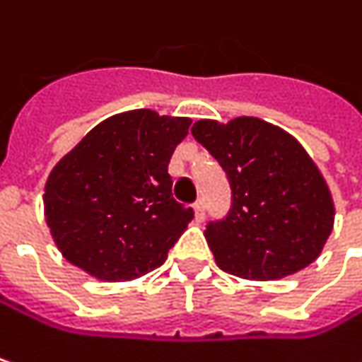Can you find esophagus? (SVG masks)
Instances as JSON below:
<instances>
[{
  "instance_id": "34e87169",
  "label": "esophagus",
  "mask_w": 362,
  "mask_h": 362,
  "mask_svg": "<svg viewBox=\"0 0 362 362\" xmlns=\"http://www.w3.org/2000/svg\"><path fill=\"white\" fill-rule=\"evenodd\" d=\"M194 212H195V222H204V218H206V204H204V199H197V202H195Z\"/></svg>"
}]
</instances>
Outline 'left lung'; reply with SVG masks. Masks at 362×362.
<instances>
[{
    "label": "left lung",
    "mask_w": 362,
    "mask_h": 362,
    "mask_svg": "<svg viewBox=\"0 0 362 362\" xmlns=\"http://www.w3.org/2000/svg\"><path fill=\"white\" fill-rule=\"evenodd\" d=\"M192 134L224 168L233 192L228 214L204 233L220 270L276 280L315 262L334 228V199L305 148L257 117L202 119Z\"/></svg>",
    "instance_id": "1"
}]
</instances>
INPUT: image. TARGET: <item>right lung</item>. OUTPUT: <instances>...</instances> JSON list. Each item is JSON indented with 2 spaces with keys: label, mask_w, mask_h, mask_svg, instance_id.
<instances>
[{
  "label": "right lung",
  "mask_w": 362,
  "mask_h": 362,
  "mask_svg": "<svg viewBox=\"0 0 362 362\" xmlns=\"http://www.w3.org/2000/svg\"><path fill=\"white\" fill-rule=\"evenodd\" d=\"M187 117L136 109L90 129L51 170L45 218L65 259L98 280L125 282L163 266L194 218L173 197L170 156Z\"/></svg>",
  "instance_id": "add662e5"
}]
</instances>
